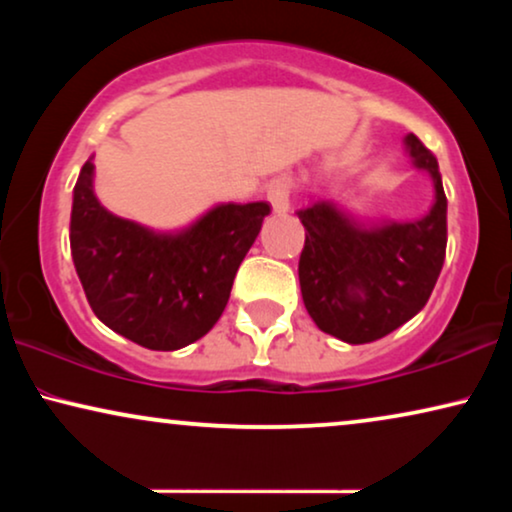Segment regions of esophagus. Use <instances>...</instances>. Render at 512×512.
<instances>
[{
    "label": "esophagus",
    "mask_w": 512,
    "mask_h": 512,
    "mask_svg": "<svg viewBox=\"0 0 512 512\" xmlns=\"http://www.w3.org/2000/svg\"><path fill=\"white\" fill-rule=\"evenodd\" d=\"M291 191H293V181L289 177H277L270 181L268 200L275 212H286V209H289Z\"/></svg>",
    "instance_id": "esophagus-1"
}]
</instances>
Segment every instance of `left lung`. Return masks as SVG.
Masks as SVG:
<instances>
[{
  "label": "left lung",
  "instance_id": "1",
  "mask_svg": "<svg viewBox=\"0 0 512 512\" xmlns=\"http://www.w3.org/2000/svg\"><path fill=\"white\" fill-rule=\"evenodd\" d=\"M405 144L436 186L422 219L361 223L331 200L298 209L307 230L298 263L303 303L321 331L349 345L380 340L415 317L445 263L447 198L438 160L415 135Z\"/></svg>",
  "mask_w": 512,
  "mask_h": 512
}]
</instances>
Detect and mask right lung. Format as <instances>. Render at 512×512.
Returning <instances> with one entry per match:
<instances>
[{
    "label": "right lung",
    "instance_id": "1",
    "mask_svg": "<svg viewBox=\"0 0 512 512\" xmlns=\"http://www.w3.org/2000/svg\"><path fill=\"white\" fill-rule=\"evenodd\" d=\"M268 214V202H228L177 235L153 233L100 205L86 160L74 186L69 247L97 319L146 349L172 352L219 321Z\"/></svg>",
    "mask_w": 512,
    "mask_h": 512
}]
</instances>
